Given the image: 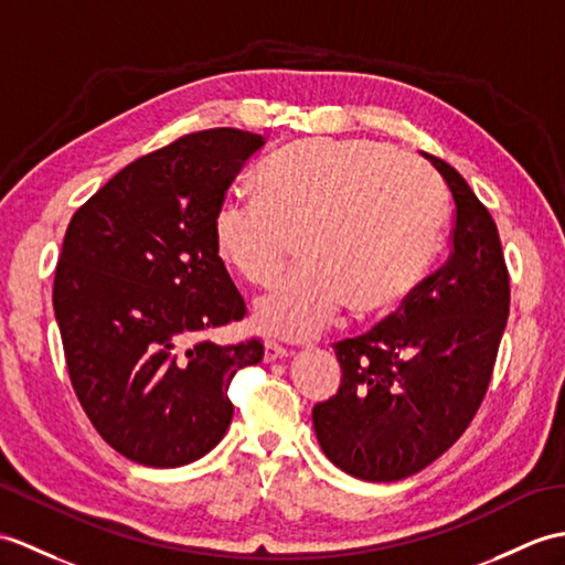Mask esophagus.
<instances>
[{"label": "esophagus", "mask_w": 565, "mask_h": 565, "mask_svg": "<svg viewBox=\"0 0 565 565\" xmlns=\"http://www.w3.org/2000/svg\"><path fill=\"white\" fill-rule=\"evenodd\" d=\"M284 356H288V351H286L281 344H277V342H267V344H265V361H267V363L279 361V359H284Z\"/></svg>", "instance_id": "esophagus-1"}]
</instances>
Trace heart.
<instances>
[{
  "instance_id": "obj_1",
  "label": "heart",
  "mask_w": 565,
  "mask_h": 565,
  "mask_svg": "<svg viewBox=\"0 0 565 565\" xmlns=\"http://www.w3.org/2000/svg\"><path fill=\"white\" fill-rule=\"evenodd\" d=\"M259 196L226 200L214 214V245L243 281L269 288L300 245L294 279L253 310L257 330L310 339L347 306L387 312L430 265L443 194L412 156L369 139H308L259 173Z\"/></svg>"
}]
</instances>
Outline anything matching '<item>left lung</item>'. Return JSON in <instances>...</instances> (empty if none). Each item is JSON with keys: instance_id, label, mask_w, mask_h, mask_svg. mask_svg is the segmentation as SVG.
<instances>
[{"instance_id": "left-lung-1", "label": "left lung", "mask_w": 565, "mask_h": 565, "mask_svg": "<svg viewBox=\"0 0 565 565\" xmlns=\"http://www.w3.org/2000/svg\"><path fill=\"white\" fill-rule=\"evenodd\" d=\"M455 204L448 262L369 334L334 344L337 395L312 406L327 460L363 481H399L452 448L491 383L510 279L498 228L467 180L424 153Z\"/></svg>"}]
</instances>
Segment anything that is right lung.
Listing matches in <instances>:
<instances>
[{"label":"right lung","instance_id":"1","mask_svg":"<svg viewBox=\"0 0 565 565\" xmlns=\"http://www.w3.org/2000/svg\"><path fill=\"white\" fill-rule=\"evenodd\" d=\"M265 137L218 127L122 168L72 216L52 288L78 402L103 440L147 467L214 450L228 385L262 361L259 339L196 334L245 318L214 245V214Z\"/></svg>","mask_w":565,"mask_h":565}]
</instances>
